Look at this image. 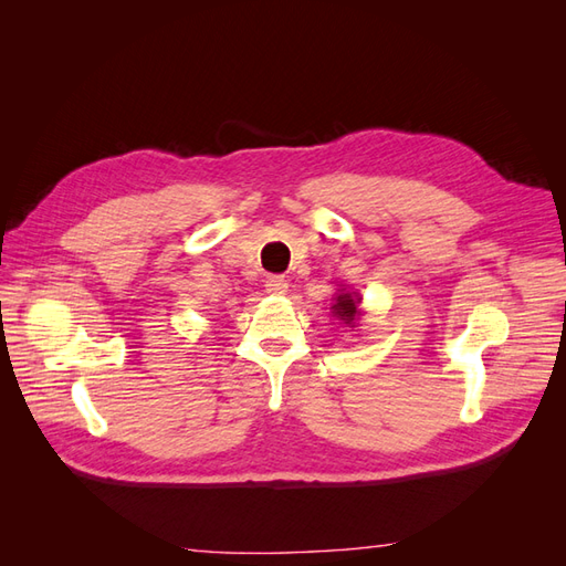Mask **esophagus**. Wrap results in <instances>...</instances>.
Listing matches in <instances>:
<instances>
[{"label":"esophagus","instance_id":"obj_1","mask_svg":"<svg viewBox=\"0 0 566 566\" xmlns=\"http://www.w3.org/2000/svg\"><path fill=\"white\" fill-rule=\"evenodd\" d=\"M266 293L276 295V297L285 295L287 293V281L283 276H269L266 279Z\"/></svg>","mask_w":566,"mask_h":566}]
</instances>
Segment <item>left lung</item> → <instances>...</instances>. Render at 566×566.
Masks as SVG:
<instances>
[{
  "label": "left lung",
  "instance_id": "8db88e82",
  "mask_svg": "<svg viewBox=\"0 0 566 566\" xmlns=\"http://www.w3.org/2000/svg\"><path fill=\"white\" fill-rule=\"evenodd\" d=\"M333 300H335V304L331 306V314L337 316L345 325H349V328H354L356 318L361 316V310H358V304H361V295L352 293V290H347V287H342Z\"/></svg>",
  "mask_w": 566,
  "mask_h": 566
}]
</instances>
